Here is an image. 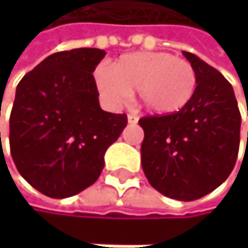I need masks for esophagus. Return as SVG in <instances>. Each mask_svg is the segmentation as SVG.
<instances>
[{
	"mask_svg": "<svg viewBox=\"0 0 248 248\" xmlns=\"http://www.w3.org/2000/svg\"><path fill=\"white\" fill-rule=\"evenodd\" d=\"M138 122V117L134 116V114H128V123L129 125H135V123Z\"/></svg>",
	"mask_w": 248,
	"mask_h": 248,
	"instance_id": "obj_1",
	"label": "esophagus"
}]
</instances>
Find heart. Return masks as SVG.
Instances as JSON below:
<instances>
[{"label": "heart", "mask_w": 248, "mask_h": 248, "mask_svg": "<svg viewBox=\"0 0 248 248\" xmlns=\"http://www.w3.org/2000/svg\"><path fill=\"white\" fill-rule=\"evenodd\" d=\"M95 84L110 107L138 91L141 106L155 114H174L192 101L196 73L190 62L167 52H135L119 58L111 68L101 66Z\"/></svg>", "instance_id": "1"}]
</instances>
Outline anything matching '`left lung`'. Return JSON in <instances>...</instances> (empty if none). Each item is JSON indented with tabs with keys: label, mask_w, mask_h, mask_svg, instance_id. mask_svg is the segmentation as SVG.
<instances>
[{
	"label": "left lung",
	"mask_w": 248,
	"mask_h": 248,
	"mask_svg": "<svg viewBox=\"0 0 248 248\" xmlns=\"http://www.w3.org/2000/svg\"><path fill=\"white\" fill-rule=\"evenodd\" d=\"M196 73L192 101L174 114L140 119L141 165L162 195L195 201L220 186L240 149L241 114L231 83L196 55L183 52Z\"/></svg>",
	"instance_id": "8db88e82"
}]
</instances>
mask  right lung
Returning <instances> with one entry per match:
<instances>
[{
  "instance_id": "add662e5",
  "label": "right lung",
  "mask_w": 248,
  "mask_h": 248,
  "mask_svg": "<svg viewBox=\"0 0 248 248\" xmlns=\"http://www.w3.org/2000/svg\"><path fill=\"white\" fill-rule=\"evenodd\" d=\"M106 52L81 47L47 56L25 74L10 114V152L20 175L50 198L92 186L126 114L99 107L93 71ZM1 137V134H0Z\"/></svg>"
}]
</instances>
